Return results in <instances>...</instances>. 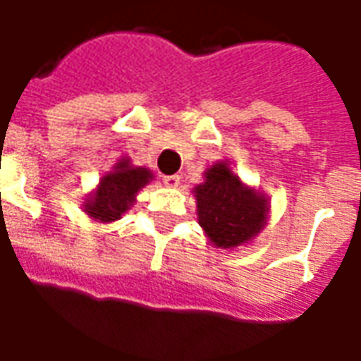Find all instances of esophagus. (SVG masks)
<instances>
[{"label":"esophagus","mask_w":361,"mask_h":361,"mask_svg":"<svg viewBox=\"0 0 361 361\" xmlns=\"http://www.w3.org/2000/svg\"><path fill=\"white\" fill-rule=\"evenodd\" d=\"M162 181H164L168 188H178L180 185V176H176V173L173 176H164Z\"/></svg>","instance_id":"34e87169"}]
</instances>
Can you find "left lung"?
Here are the masks:
<instances>
[{
  "instance_id": "8db88e82",
  "label": "left lung",
  "mask_w": 361,
  "mask_h": 361,
  "mask_svg": "<svg viewBox=\"0 0 361 361\" xmlns=\"http://www.w3.org/2000/svg\"><path fill=\"white\" fill-rule=\"evenodd\" d=\"M195 197L199 224L219 247L242 245L265 224V199L243 188L224 162L207 170V181L195 188Z\"/></svg>"
}]
</instances>
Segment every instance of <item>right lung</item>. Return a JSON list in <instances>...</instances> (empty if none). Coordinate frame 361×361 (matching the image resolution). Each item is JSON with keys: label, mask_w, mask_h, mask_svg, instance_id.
<instances>
[{"label": "right lung", "mask_w": 361, "mask_h": 361, "mask_svg": "<svg viewBox=\"0 0 361 361\" xmlns=\"http://www.w3.org/2000/svg\"><path fill=\"white\" fill-rule=\"evenodd\" d=\"M152 178L147 168H129L127 160L116 166V172L104 176L100 188L87 203L85 211L100 222L121 219V214L133 204L135 195Z\"/></svg>", "instance_id": "1"}]
</instances>
